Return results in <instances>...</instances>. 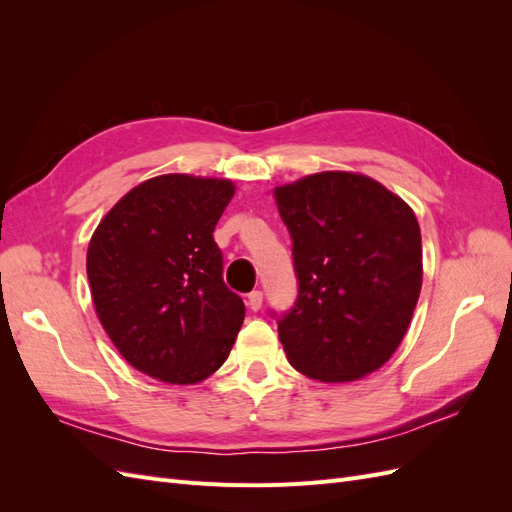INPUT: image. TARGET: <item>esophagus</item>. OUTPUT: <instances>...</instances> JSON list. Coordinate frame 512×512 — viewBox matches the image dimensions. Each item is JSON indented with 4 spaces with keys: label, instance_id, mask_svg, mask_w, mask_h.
Instances as JSON below:
<instances>
[{
    "label": "esophagus",
    "instance_id": "esophagus-1",
    "mask_svg": "<svg viewBox=\"0 0 512 512\" xmlns=\"http://www.w3.org/2000/svg\"><path fill=\"white\" fill-rule=\"evenodd\" d=\"M247 305H250L252 312H258V309L262 307V290H252L250 294H247Z\"/></svg>",
    "mask_w": 512,
    "mask_h": 512
}]
</instances>
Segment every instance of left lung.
<instances>
[{
    "label": "left lung",
    "instance_id": "1",
    "mask_svg": "<svg viewBox=\"0 0 512 512\" xmlns=\"http://www.w3.org/2000/svg\"><path fill=\"white\" fill-rule=\"evenodd\" d=\"M292 239L297 301L271 316L288 361L322 382L382 367L404 339L423 282L412 209L365 175L318 173L275 188Z\"/></svg>",
    "mask_w": 512,
    "mask_h": 512
}]
</instances>
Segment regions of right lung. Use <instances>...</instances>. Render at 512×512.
Instances as JSON below:
<instances>
[{
  "instance_id": "obj_1",
  "label": "right lung",
  "mask_w": 512,
  "mask_h": 512,
  "mask_svg": "<svg viewBox=\"0 0 512 512\" xmlns=\"http://www.w3.org/2000/svg\"><path fill=\"white\" fill-rule=\"evenodd\" d=\"M235 194L228 179L162 175L106 213L87 250L104 331L132 367L194 384L226 359L245 305L224 284L213 230Z\"/></svg>"
}]
</instances>
